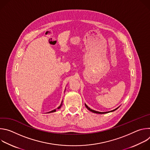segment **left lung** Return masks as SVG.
<instances>
[{"mask_svg":"<svg viewBox=\"0 0 150 150\" xmlns=\"http://www.w3.org/2000/svg\"><path fill=\"white\" fill-rule=\"evenodd\" d=\"M85 107H86V108H87V109L88 110H89L90 111H91V112H93V113H98V114H104V113H107L112 112H113V111H115V110H117V109L119 108H116V109H114V110H112V111H110V112H97V111H96V110H92L91 109H90V108H88V107L86 105V104H85Z\"/></svg>","mask_w":150,"mask_h":150,"instance_id":"8db88e82","label":"left lung"}]
</instances>
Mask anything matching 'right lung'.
<instances>
[{
	"mask_svg": "<svg viewBox=\"0 0 150 150\" xmlns=\"http://www.w3.org/2000/svg\"><path fill=\"white\" fill-rule=\"evenodd\" d=\"M62 103H63V101H62V103L60 104V105L58 107V108H57V109H60V108H61V107H62ZM56 109H54V110H52V111H51V112H50L49 113H52V112H56Z\"/></svg>",
	"mask_w": 150,
	"mask_h": 150,
	"instance_id": "obj_1",
	"label": "right lung"
}]
</instances>
